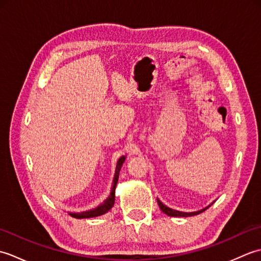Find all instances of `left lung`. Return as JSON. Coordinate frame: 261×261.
Masks as SVG:
<instances>
[{
	"label": "left lung",
	"instance_id": "8db88e82",
	"mask_svg": "<svg viewBox=\"0 0 261 261\" xmlns=\"http://www.w3.org/2000/svg\"><path fill=\"white\" fill-rule=\"evenodd\" d=\"M157 202H158V205H159L160 210H162L165 214H167V215H169V216H182V218H187V216H193V215H197V214H199V213H202V212H204L205 210H207V208L211 206V205L213 204V203L210 204L208 206H206V207L203 208V210L196 211V212H181V211L173 210V208H170V207H168V206H166V205H165L162 201H160V199H158V198H157Z\"/></svg>",
	"mask_w": 261,
	"mask_h": 261
}]
</instances>
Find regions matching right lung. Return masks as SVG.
I'll return each instance as SVG.
<instances>
[{"instance_id": "add662e5", "label": "right lung", "mask_w": 261, "mask_h": 261, "mask_svg": "<svg viewBox=\"0 0 261 261\" xmlns=\"http://www.w3.org/2000/svg\"><path fill=\"white\" fill-rule=\"evenodd\" d=\"M125 160V156H122L119 160H118V164H116V167H115V173H114V178H113V184H112V188H111V193L109 197L105 199V201L99 204L97 207L90 210V211H85V212H81V213H71L68 212L69 215L73 216V218L76 219H88V218H95V216H99V215H103L109 211L112 208V206L114 205V199H115V187H116V182H118L119 179V174H120V170L122 165H123Z\"/></svg>"}]
</instances>
